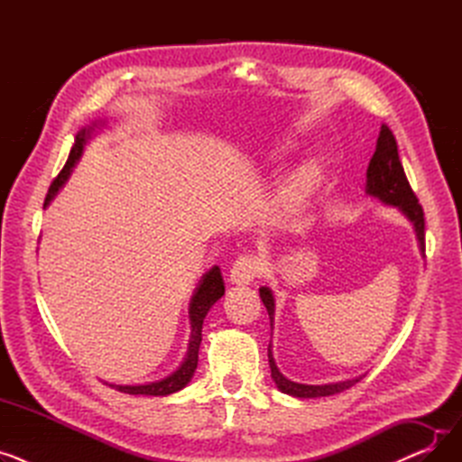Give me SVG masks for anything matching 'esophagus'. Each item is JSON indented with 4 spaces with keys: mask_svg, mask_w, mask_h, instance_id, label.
Returning a JSON list of instances; mask_svg holds the SVG:
<instances>
[{
    "mask_svg": "<svg viewBox=\"0 0 462 462\" xmlns=\"http://www.w3.org/2000/svg\"><path fill=\"white\" fill-rule=\"evenodd\" d=\"M262 272V260L256 254L239 256L230 268V282L232 284H249Z\"/></svg>",
    "mask_w": 462,
    "mask_h": 462,
    "instance_id": "1",
    "label": "esophagus"
}]
</instances>
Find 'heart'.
<instances>
[{
  "label": "heart",
  "mask_w": 462,
  "mask_h": 462,
  "mask_svg": "<svg viewBox=\"0 0 462 462\" xmlns=\"http://www.w3.org/2000/svg\"><path fill=\"white\" fill-rule=\"evenodd\" d=\"M322 180V164L319 161H309L303 162L294 174L286 180V185L282 189V199L288 206H301L314 189L319 187Z\"/></svg>",
  "instance_id": "heart-1"
}]
</instances>
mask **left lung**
<instances>
[{
  "label": "left lung",
  "mask_w": 462,
  "mask_h": 462,
  "mask_svg": "<svg viewBox=\"0 0 462 462\" xmlns=\"http://www.w3.org/2000/svg\"><path fill=\"white\" fill-rule=\"evenodd\" d=\"M365 192L373 199H378L382 204L397 208L408 221L414 225L416 237L420 244V251L425 254V218H423V208L420 206L414 190H411L404 168L399 159L397 152V140L393 133L387 125L380 127V134L376 140V152L369 162L367 168V185ZM260 298L268 309L270 320L273 326V314H275V298L268 286L260 288ZM268 357H270V369L272 378L279 390L286 395L300 397V399H314V397H329L335 393H341L354 383H357L363 376L335 382V383H322V385H309V383H298L288 380L275 365V359L272 354V345L268 346Z\"/></svg>",
  "instance_id": "8db88e82"
}]
</instances>
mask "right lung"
<instances>
[{"mask_svg": "<svg viewBox=\"0 0 462 462\" xmlns=\"http://www.w3.org/2000/svg\"><path fill=\"white\" fill-rule=\"evenodd\" d=\"M99 125V124H95ZM93 125V127H95ZM103 125V121H101ZM93 127L82 129L77 138H75V145L69 153V159L63 166L61 172L58 174V178L52 181L51 189L46 192L44 199V208L52 202V199L58 194V190L65 185L67 178L70 176L72 168L79 162V159L82 157L84 145L86 142L91 138ZM225 296V281L221 275V270L218 265H213V268L202 277L197 292H194L192 300H190V307H189V320H190V341H189V350H187V357L183 359V363L180 365V369L176 373H172L170 376L152 382V383H140V385H116V383H108L114 390L121 392V393H129V395H152V397H164L170 393H176L190 382L194 371H197L199 365V348L202 343V324L208 310L215 305L217 300H221Z\"/></svg>", "mask_w": 462, "mask_h": 462, "instance_id": "right-lung-1", "label": "right lung"}]
</instances>
